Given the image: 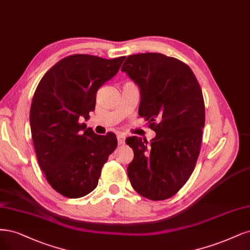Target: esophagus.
<instances>
[{
	"label": "esophagus",
	"instance_id": "esophagus-1",
	"mask_svg": "<svg viewBox=\"0 0 250 250\" xmlns=\"http://www.w3.org/2000/svg\"><path fill=\"white\" fill-rule=\"evenodd\" d=\"M125 135L124 134H122V133H119L118 135H117V139H118V144L119 145H122V144H124V141H125Z\"/></svg>",
	"mask_w": 250,
	"mask_h": 250
}]
</instances>
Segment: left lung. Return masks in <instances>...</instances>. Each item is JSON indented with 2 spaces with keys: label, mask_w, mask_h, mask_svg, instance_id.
Here are the masks:
<instances>
[{
  "label": "left lung",
  "mask_w": 250,
  "mask_h": 250,
  "mask_svg": "<svg viewBox=\"0 0 250 250\" xmlns=\"http://www.w3.org/2000/svg\"><path fill=\"white\" fill-rule=\"evenodd\" d=\"M121 71L140 88L139 115L156 132L150 143L126 140L134 153L128 178L142 196L169 199L191 176L200 154L205 104L199 82L188 65L157 53L129 56Z\"/></svg>",
  "instance_id": "obj_1"
}]
</instances>
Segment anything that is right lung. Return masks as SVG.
Returning a JSON list of instances; mask_svg holds the SVG:
<instances>
[{"mask_svg": "<svg viewBox=\"0 0 250 250\" xmlns=\"http://www.w3.org/2000/svg\"><path fill=\"white\" fill-rule=\"evenodd\" d=\"M124 60L72 55L51 67L38 84L30 110L32 139L40 168L60 194L79 199L93 191L117 148L115 133L98 135L81 121L90 118L98 89Z\"/></svg>", "mask_w": 250, "mask_h": 250, "instance_id": "right-lung-1", "label": "right lung"}]
</instances>
